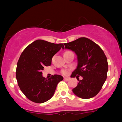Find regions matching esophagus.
<instances>
[{
    "label": "esophagus",
    "instance_id": "esophagus-1",
    "mask_svg": "<svg viewBox=\"0 0 122 122\" xmlns=\"http://www.w3.org/2000/svg\"><path fill=\"white\" fill-rule=\"evenodd\" d=\"M64 79L65 80V81H69V80H70V78H69L64 77Z\"/></svg>",
    "mask_w": 122,
    "mask_h": 122
}]
</instances>
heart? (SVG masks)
<instances>
[{
  "label": "heart",
  "mask_w": 122,
  "mask_h": 122,
  "mask_svg": "<svg viewBox=\"0 0 122 122\" xmlns=\"http://www.w3.org/2000/svg\"><path fill=\"white\" fill-rule=\"evenodd\" d=\"M68 51H66V52H68ZM61 73H62V74H67V71H66V70H63L62 71H61Z\"/></svg>",
  "instance_id": "heart-1"
}]
</instances>
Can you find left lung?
Wrapping results in <instances>:
<instances>
[{
  "label": "left lung",
  "instance_id": "left-lung-1",
  "mask_svg": "<svg viewBox=\"0 0 122 122\" xmlns=\"http://www.w3.org/2000/svg\"><path fill=\"white\" fill-rule=\"evenodd\" d=\"M64 45L63 49L71 50L77 56V67L71 76H76L79 82L73 92L82 99L94 97L101 91L107 77L108 64L104 51L94 41L84 37ZM79 76L83 79L79 80Z\"/></svg>",
  "mask_w": 122,
  "mask_h": 122
}]
</instances>
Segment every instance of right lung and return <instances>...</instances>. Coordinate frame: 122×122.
Segmentation results:
<instances>
[{
	"instance_id": "right-lung-1",
	"label": "right lung",
	"mask_w": 122,
	"mask_h": 122,
	"mask_svg": "<svg viewBox=\"0 0 122 122\" xmlns=\"http://www.w3.org/2000/svg\"><path fill=\"white\" fill-rule=\"evenodd\" d=\"M63 44H54L38 39L24 50L18 61L16 78L21 91L31 101L43 103L53 96L63 77L54 75L47 79L42 76L46 66H50L53 56Z\"/></svg>"
}]
</instances>
